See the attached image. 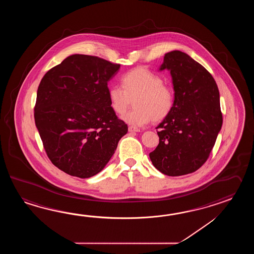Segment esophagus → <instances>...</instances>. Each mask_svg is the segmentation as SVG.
<instances>
[{
  "instance_id": "esophagus-1",
  "label": "esophagus",
  "mask_w": 254,
  "mask_h": 254,
  "mask_svg": "<svg viewBox=\"0 0 254 254\" xmlns=\"http://www.w3.org/2000/svg\"><path fill=\"white\" fill-rule=\"evenodd\" d=\"M129 132H138V131H140V129L139 128H137V127H133V126H129Z\"/></svg>"
}]
</instances>
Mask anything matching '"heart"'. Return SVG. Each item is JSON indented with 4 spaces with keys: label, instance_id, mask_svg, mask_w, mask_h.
<instances>
[{
    "label": "heart",
    "instance_id": "1",
    "mask_svg": "<svg viewBox=\"0 0 254 254\" xmlns=\"http://www.w3.org/2000/svg\"><path fill=\"white\" fill-rule=\"evenodd\" d=\"M121 83L123 88L111 87L108 95L111 107L118 114H125L133 100L134 107L122 117L126 124L140 127L151 119L160 122L171 114L174 92L163 84L161 76L140 67L125 73Z\"/></svg>",
    "mask_w": 254,
    "mask_h": 254
}]
</instances>
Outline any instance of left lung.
Masks as SVG:
<instances>
[{
	"label": "left lung",
	"instance_id": "1",
	"mask_svg": "<svg viewBox=\"0 0 254 254\" xmlns=\"http://www.w3.org/2000/svg\"><path fill=\"white\" fill-rule=\"evenodd\" d=\"M170 70L174 106L157 126L160 138L150 159L158 171L181 176L207 161L222 125L220 93L211 73L181 51L164 55L159 70Z\"/></svg>",
	"mask_w": 254,
	"mask_h": 254
}]
</instances>
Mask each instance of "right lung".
Returning a JSON list of instances; mask_svg holds the SVG:
<instances>
[{
    "instance_id": "obj_1",
    "label": "right lung",
    "mask_w": 254,
    "mask_h": 254,
    "mask_svg": "<svg viewBox=\"0 0 254 254\" xmlns=\"http://www.w3.org/2000/svg\"><path fill=\"white\" fill-rule=\"evenodd\" d=\"M119 69L96 56L72 54L40 82L35 125L49 159L69 175L100 173L128 131L109 99L108 81Z\"/></svg>"
}]
</instances>
